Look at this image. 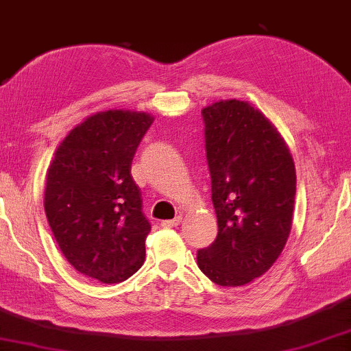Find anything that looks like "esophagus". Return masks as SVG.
Returning <instances> with one entry per match:
<instances>
[{"mask_svg":"<svg viewBox=\"0 0 351 351\" xmlns=\"http://www.w3.org/2000/svg\"><path fill=\"white\" fill-rule=\"evenodd\" d=\"M181 222V217H175V219H168V221L162 222L163 229H173V227H178Z\"/></svg>","mask_w":351,"mask_h":351,"instance_id":"obj_1","label":"esophagus"}]
</instances>
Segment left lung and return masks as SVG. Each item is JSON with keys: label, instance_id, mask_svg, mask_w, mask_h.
<instances>
[{"label": "left lung", "instance_id": "8db88e82", "mask_svg": "<svg viewBox=\"0 0 351 351\" xmlns=\"http://www.w3.org/2000/svg\"><path fill=\"white\" fill-rule=\"evenodd\" d=\"M202 117L219 232L197 252V267L235 288L267 273L288 242L296 168L282 135L247 101H216Z\"/></svg>", "mask_w": 351, "mask_h": 351}]
</instances>
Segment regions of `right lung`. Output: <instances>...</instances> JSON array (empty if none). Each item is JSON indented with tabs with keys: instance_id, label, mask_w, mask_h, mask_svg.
Returning a JSON list of instances; mask_svg holds the SVG:
<instances>
[{
	"instance_id": "obj_1",
	"label": "right lung",
	"mask_w": 351,
	"mask_h": 351,
	"mask_svg": "<svg viewBox=\"0 0 351 351\" xmlns=\"http://www.w3.org/2000/svg\"><path fill=\"white\" fill-rule=\"evenodd\" d=\"M154 116L129 109L95 112L53 154L44 208L66 261L104 285L125 281L145 260L150 223L130 165Z\"/></svg>"
}]
</instances>
